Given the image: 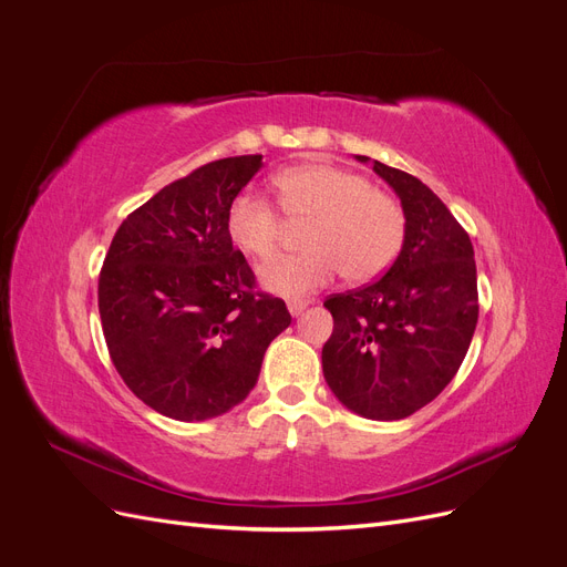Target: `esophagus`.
I'll return each mask as SVG.
<instances>
[{
	"label": "esophagus",
	"mask_w": 567,
	"mask_h": 567,
	"mask_svg": "<svg viewBox=\"0 0 567 567\" xmlns=\"http://www.w3.org/2000/svg\"><path fill=\"white\" fill-rule=\"evenodd\" d=\"M307 305H310V300H298V298L296 300H288V312L293 315V317H300L305 312Z\"/></svg>",
	"instance_id": "esophagus-1"
}]
</instances>
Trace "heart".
<instances>
[{
    "instance_id": "b5f03b06",
    "label": "heart",
    "mask_w": 567,
    "mask_h": 567,
    "mask_svg": "<svg viewBox=\"0 0 567 567\" xmlns=\"http://www.w3.org/2000/svg\"><path fill=\"white\" fill-rule=\"evenodd\" d=\"M279 208L307 225L305 252L262 267V284L288 298L315 293L342 271L350 284H369L398 260L406 234L402 205L352 169L302 163L271 179ZM277 208L255 194H238L227 210V234L238 250L269 260L284 238Z\"/></svg>"
}]
</instances>
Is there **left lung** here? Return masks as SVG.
I'll list each match as a JSON object with an SVG mask.
<instances>
[{
    "label": "left lung",
    "instance_id": "1",
    "mask_svg": "<svg viewBox=\"0 0 567 567\" xmlns=\"http://www.w3.org/2000/svg\"><path fill=\"white\" fill-rule=\"evenodd\" d=\"M371 163L400 196L404 244L381 279L326 298L333 333L321 364L326 383L354 414L400 421L433 402L466 357L477 274L471 238L447 205L414 175Z\"/></svg>",
    "mask_w": 567,
    "mask_h": 567
}]
</instances>
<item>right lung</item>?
<instances>
[{
	"label": "right lung",
	"instance_id": "add662e5",
	"mask_svg": "<svg viewBox=\"0 0 567 567\" xmlns=\"http://www.w3.org/2000/svg\"><path fill=\"white\" fill-rule=\"evenodd\" d=\"M262 156L203 165L115 231L99 274V315L117 373L158 414L205 421L241 404L269 342L288 329L281 298L227 234V210Z\"/></svg>",
	"mask_w": 567,
	"mask_h": 567
}]
</instances>
